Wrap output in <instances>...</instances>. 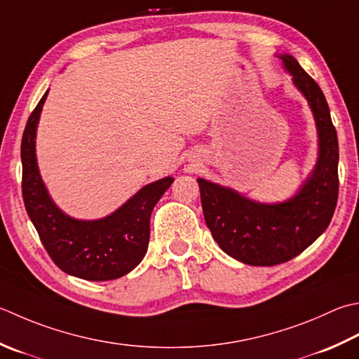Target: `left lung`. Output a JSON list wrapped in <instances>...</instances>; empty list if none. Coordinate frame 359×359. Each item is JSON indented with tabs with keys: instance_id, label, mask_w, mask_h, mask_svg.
Here are the masks:
<instances>
[{
	"instance_id": "obj_1",
	"label": "left lung",
	"mask_w": 359,
	"mask_h": 359,
	"mask_svg": "<svg viewBox=\"0 0 359 359\" xmlns=\"http://www.w3.org/2000/svg\"><path fill=\"white\" fill-rule=\"evenodd\" d=\"M313 111L318 130L314 170L283 202H258L233 188L198 179L207 227L231 258L250 266H276L302 254L327 230L338 202V135L320 87L290 54H276Z\"/></svg>"
}]
</instances>
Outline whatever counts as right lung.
Listing matches in <instances>:
<instances>
[{"mask_svg": "<svg viewBox=\"0 0 359 359\" xmlns=\"http://www.w3.org/2000/svg\"><path fill=\"white\" fill-rule=\"evenodd\" d=\"M48 91L27 119L21 140L23 201L49 257L68 276L105 282L129 273L142 263L149 244L151 213L171 187V175L142 189L101 219H76L55 205L40 175L35 138Z\"/></svg>", "mask_w": 359, "mask_h": 359, "instance_id": "1", "label": "right lung"}]
</instances>
